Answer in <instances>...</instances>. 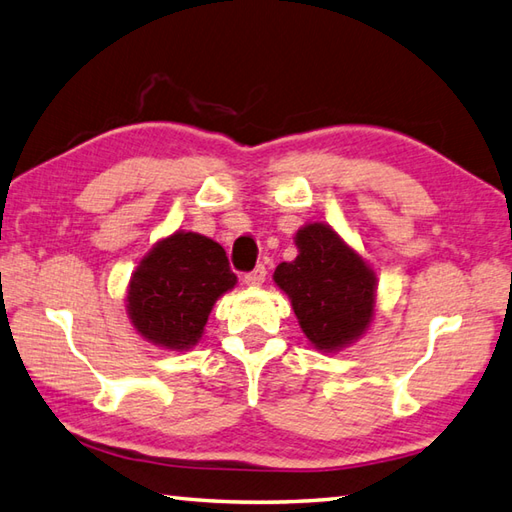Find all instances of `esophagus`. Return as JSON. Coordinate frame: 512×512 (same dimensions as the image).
I'll list each match as a JSON object with an SVG mask.
<instances>
[{"label": "esophagus", "mask_w": 512, "mask_h": 512, "mask_svg": "<svg viewBox=\"0 0 512 512\" xmlns=\"http://www.w3.org/2000/svg\"><path fill=\"white\" fill-rule=\"evenodd\" d=\"M265 276H267V269L265 265H258L254 271H249V274H245V285L249 287H260L265 283Z\"/></svg>", "instance_id": "34e87169"}]
</instances>
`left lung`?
Instances as JSON below:
<instances>
[{"mask_svg": "<svg viewBox=\"0 0 512 512\" xmlns=\"http://www.w3.org/2000/svg\"><path fill=\"white\" fill-rule=\"evenodd\" d=\"M298 256L280 263L274 283L285 291L309 342L338 351L356 342L373 320L375 274L325 223L296 232Z\"/></svg>", "mask_w": 512, "mask_h": 512, "instance_id": "1", "label": "left lung"}]
</instances>
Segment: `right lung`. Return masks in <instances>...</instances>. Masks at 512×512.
Returning a JSON list of instances; mask_svg holds the SVG:
<instances>
[{
    "label": "right lung",
    "instance_id": "obj_1",
    "mask_svg": "<svg viewBox=\"0 0 512 512\" xmlns=\"http://www.w3.org/2000/svg\"><path fill=\"white\" fill-rule=\"evenodd\" d=\"M234 285L225 249L179 229L156 243L132 274L128 314L145 340L185 351L201 340L214 302Z\"/></svg>",
    "mask_w": 512,
    "mask_h": 512
}]
</instances>
